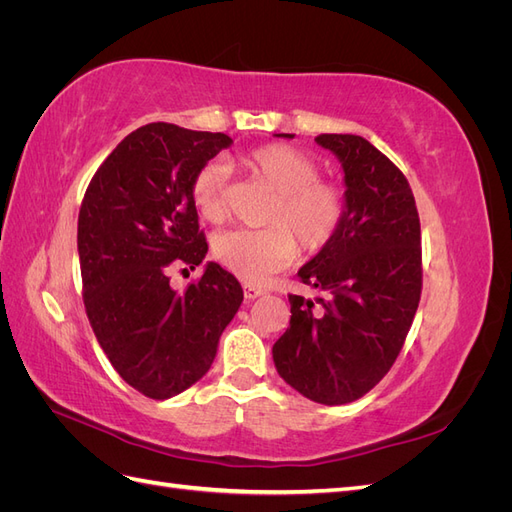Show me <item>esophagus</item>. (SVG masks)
<instances>
[{"label": "esophagus", "mask_w": 512, "mask_h": 512, "mask_svg": "<svg viewBox=\"0 0 512 512\" xmlns=\"http://www.w3.org/2000/svg\"><path fill=\"white\" fill-rule=\"evenodd\" d=\"M243 290H245V299H247V301H254V299L262 297V294H267V292L262 290V288H258V286H250V284H245V286H243Z\"/></svg>", "instance_id": "34e87169"}]
</instances>
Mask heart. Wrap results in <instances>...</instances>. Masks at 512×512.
<instances>
[{
  "label": "heart",
  "instance_id": "heart-1",
  "mask_svg": "<svg viewBox=\"0 0 512 512\" xmlns=\"http://www.w3.org/2000/svg\"><path fill=\"white\" fill-rule=\"evenodd\" d=\"M239 164L273 192L267 211L271 226L226 230L215 239L213 254L245 284H262L297 256L294 236L309 252H318L331 241L344 218V192L320 181L318 164L290 145H262L241 156ZM192 200L203 220H224L226 168L222 162H207L194 175Z\"/></svg>",
  "mask_w": 512,
  "mask_h": 512
}]
</instances>
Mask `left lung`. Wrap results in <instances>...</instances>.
Segmentation results:
<instances>
[{"mask_svg": "<svg viewBox=\"0 0 512 512\" xmlns=\"http://www.w3.org/2000/svg\"><path fill=\"white\" fill-rule=\"evenodd\" d=\"M292 138V134H280ZM344 170V218L299 269L324 299L290 294V327L273 363L294 391L324 406L363 397L395 363L421 301V222L404 173L363 136L320 134Z\"/></svg>", "mask_w": 512, "mask_h": 512, "instance_id": "1", "label": "left lung"}]
</instances>
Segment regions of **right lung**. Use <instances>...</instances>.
Instances as JSON below:
<instances>
[{
    "label": "right lung",
    "mask_w": 512,
    "mask_h": 512,
    "mask_svg": "<svg viewBox=\"0 0 512 512\" xmlns=\"http://www.w3.org/2000/svg\"><path fill=\"white\" fill-rule=\"evenodd\" d=\"M232 145L222 132L147 123L96 170L79 213L83 299L117 374L138 393L168 399L203 378L243 301L235 275L207 262L185 292L168 271L207 256L192 200L194 175Z\"/></svg>",
    "instance_id": "add662e5"
}]
</instances>
